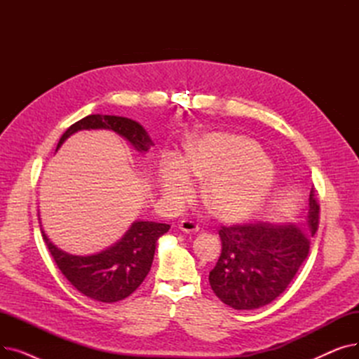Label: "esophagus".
<instances>
[{
	"label": "esophagus",
	"instance_id": "esophagus-1",
	"mask_svg": "<svg viewBox=\"0 0 359 359\" xmlns=\"http://www.w3.org/2000/svg\"><path fill=\"white\" fill-rule=\"evenodd\" d=\"M179 229L183 231V233H198L199 231V225L195 224L194 221H189V219H182L179 222Z\"/></svg>",
	"mask_w": 359,
	"mask_h": 359
}]
</instances>
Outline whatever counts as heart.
<instances>
[{"label":"heart","instance_id":"heart-1","mask_svg":"<svg viewBox=\"0 0 359 359\" xmlns=\"http://www.w3.org/2000/svg\"><path fill=\"white\" fill-rule=\"evenodd\" d=\"M194 176L208 180L203 201L222 221H240L262 208L275 186V170L260 145L246 137L211 134L187 148L186 158L165 154L158 161L164 196L180 202L195 189Z\"/></svg>","mask_w":359,"mask_h":359}]
</instances>
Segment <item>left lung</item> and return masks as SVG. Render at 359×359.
<instances>
[{
    "label": "left lung",
    "instance_id": "1",
    "mask_svg": "<svg viewBox=\"0 0 359 359\" xmlns=\"http://www.w3.org/2000/svg\"><path fill=\"white\" fill-rule=\"evenodd\" d=\"M318 214L320 205L311 187L306 225L263 221L221 225L222 250L210 272L215 295L234 310H255L272 303L307 259Z\"/></svg>",
    "mask_w": 359,
    "mask_h": 359
}]
</instances>
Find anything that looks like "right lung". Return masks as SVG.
I'll return each instance as SVG.
<instances>
[{"instance_id":"add662e5","label":"right lung","mask_w":359,"mask_h":359,"mask_svg":"<svg viewBox=\"0 0 359 359\" xmlns=\"http://www.w3.org/2000/svg\"><path fill=\"white\" fill-rule=\"evenodd\" d=\"M81 129L115 130L141 153L153 145L145 129L135 121L122 116L88 115L64 132L56 148H60L74 132ZM168 229V224L137 221L115 246L91 256L68 255L55 248L45 231H42V237L55 263L71 285L91 299L100 303H116L129 297L142 284L153 265L157 240Z\"/></svg>"}]
</instances>
